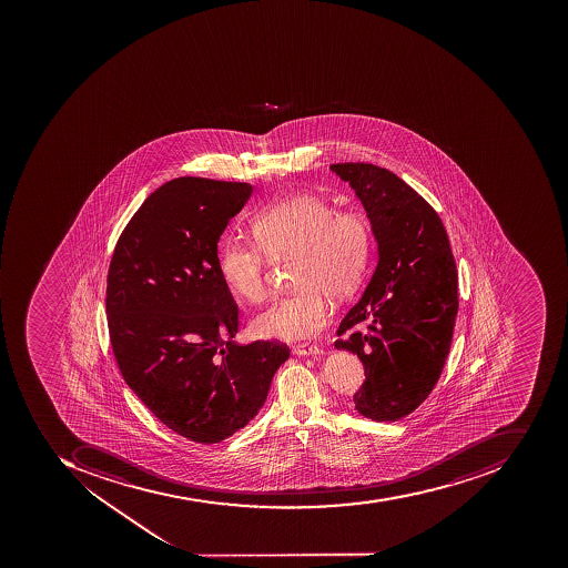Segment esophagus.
<instances>
[{
    "mask_svg": "<svg viewBox=\"0 0 568 568\" xmlns=\"http://www.w3.org/2000/svg\"><path fill=\"white\" fill-rule=\"evenodd\" d=\"M295 356H318V354H323V349L316 346H298L294 347Z\"/></svg>",
    "mask_w": 568,
    "mask_h": 568,
    "instance_id": "34e87169",
    "label": "esophagus"
}]
</instances>
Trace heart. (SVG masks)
<instances>
[{
	"label": "heart",
	"instance_id": "1",
	"mask_svg": "<svg viewBox=\"0 0 568 568\" xmlns=\"http://www.w3.org/2000/svg\"><path fill=\"white\" fill-rule=\"evenodd\" d=\"M254 243L225 240L219 267L227 288L237 297H266V258L297 255L292 294L283 295L252 320L258 338L307 341L331 322V297L353 295L365 280L372 255L371 227L354 212H337L325 197L298 193L266 206L252 221Z\"/></svg>",
	"mask_w": 568,
	"mask_h": 568
}]
</instances>
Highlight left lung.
Returning a JSON list of instances; mask_svg holds the SVG:
<instances>
[{
    "instance_id": "left-lung-1",
    "label": "left lung",
    "mask_w": 568,
    "mask_h": 568,
    "mask_svg": "<svg viewBox=\"0 0 568 568\" xmlns=\"http://www.w3.org/2000/svg\"><path fill=\"white\" fill-rule=\"evenodd\" d=\"M331 170L365 206L378 258L362 298L338 325V335L353 334L335 347L365 366L356 410L377 423L398 420L427 398L450 351L459 310L454 255L438 214L398 175L371 163Z\"/></svg>"
}]
</instances>
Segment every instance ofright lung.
<instances>
[{
	"label": "right lung",
	"mask_w": 568,
	"mask_h": 568,
	"mask_svg": "<svg viewBox=\"0 0 568 568\" xmlns=\"http://www.w3.org/2000/svg\"><path fill=\"white\" fill-rule=\"evenodd\" d=\"M252 193L246 182H165L121 233L109 267L105 310L121 374L161 423L196 443L245 427L290 356L273 341H233L237 306L217 243Z\"/></svg>",
	"instance_id": "obj_1"
}]
</instances>
